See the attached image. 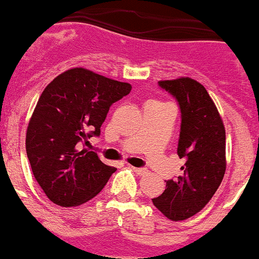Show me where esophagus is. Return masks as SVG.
<instances>
[{
	"label": "esophagus",
	"instance_id": "esophagus-1",
	"mask_svg": "<svg viewBox=\"0 0 259 259\" xmlns=\"http://www.w3.org/2000/svg\"><path fill=\"white\" fill-rule=\"evenodd\" d=\"M132 169L137 173V175H145L146 168H139V167H132Z\"/></svg>",
	"mask_w": 259,
	"mask_h": 259
}]
</instances>
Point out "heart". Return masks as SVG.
<instances>
[{"mask_svg": "<svg viewBox=\"0 0 259 259\" xmlns=\"http://www.w3.org/2000/svg\"><path fill=\"white\" fill-rule=\"evenodd\" d=\"M151 104H162V103H158V101H149L148 105H151Z\"/></svg>", "mask_w": 259, "mask_h": 259, "instance_id": "obj_1", "label": "heart"}]
</instances>
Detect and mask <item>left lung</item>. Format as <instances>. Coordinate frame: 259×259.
Here are the masks:
<instances>
[{"mask_svg": "<svg viewBox=\"0 0 259 259\" xmlns=\"http://www.w3.org/2000/svg\"><path fill=\"white\" fill-rule=\"evenodd\" d=\"M159 87L176 99L181 111L177 155L184 175L165 181L153 204L172 221L200 212L221 185L226 170V132L207 90L191 78L160 80Z\"/></svg>", "mask_w": 259, "mask_h": 259, "instance_id": "8db88e82", "label": "left lung"}]
</instances>
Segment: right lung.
Instances as JSON below:
<instances>
[{"label": "right lung", "mask_w": 259, "mask_h": 259, "mask_svg": "<svg viewBox=\"0 0 259 259\" xmlns=\"http://www.w3.org/2000/svg\"><path fill=\"white\" fill-rule=\"evenodd\" d=\"M118 82L83 68L61 73L38 99L25 149L32 172L47 198L60 207H75L96 196L115 168L78 142L100 136L114 103L131 92Z\"/></svg>", "instance_id": "add662e5"}]
</instances>
